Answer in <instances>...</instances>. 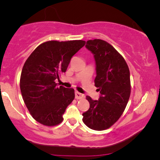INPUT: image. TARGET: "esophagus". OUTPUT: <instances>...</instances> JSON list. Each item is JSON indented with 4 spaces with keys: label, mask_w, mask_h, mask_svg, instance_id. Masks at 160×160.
Listing matches in <instances>:
<instances>
[{
    "label": "esophagus",
    "mask_w": 160,
    "mask_h": 160,
    "mask_svg": "<svg viewBox=\"0 0 160 160\" xmlns=\"http://www.w3.org/2000/svg\"><path fill=\"white\" fill-rule=\"evenodd\" d=\"M85 97V95L82 93H80L79 92H75V98L76 99H82Z\"/></svg>",
    "instance_id": "1"
}]
</instances>
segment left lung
I'll return each mask as SVG.
<instances>
[{"mask_svg": "<svg viewBox=\"0 0 160 160\" xmlns=\"http://www.w3.org/2000/svg\"><path fill=\"white\" fill-rule=\"evenodd\" d=\"M86 47L94 56L95 86L100 97L92 100L86 96L90 106L82 113V121L92 129L102 131L119 120L127 105L131 92L129 69L123 57L108 42L89 40Z\"/></svg>", "mask_w": 160, "mask_h": 160, "instance_id": "obj_1", "label": "left lung"}]
</instances>
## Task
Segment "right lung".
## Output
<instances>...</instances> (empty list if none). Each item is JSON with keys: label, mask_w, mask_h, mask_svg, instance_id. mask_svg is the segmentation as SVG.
I'll use <instances>...</instances> for the list:
<instances>
[{"label": "right lung", "mask_w": 160, "mask_h": 160, "mask_svg": "<svg viewBox=\"0 0 160 160\" xmlns=\"http://www.w3.org/2000/svg\"><path fill=\"white\" fill-rule=\"evenodd\" d=\"M84 40H50L38 46L22 70L20 89L34 120L48 126L63 120L66 108L74 98V89L57 86L71 58L85 45Z\"/></svg>", "instance_id": "1"}]
</instances>
